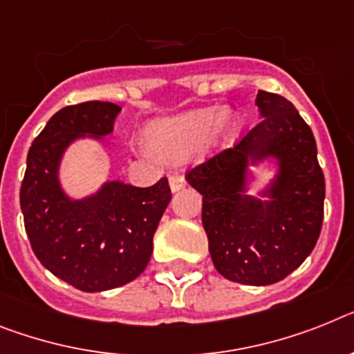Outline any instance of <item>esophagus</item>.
<instances>
[{"label":"esophagus","mask_w":354,"mask_h":354,"mask_svg":"<svg viewBox=\"0 0 354 354\" xmlns=\"http://www.w3.org/2000/svg\"><path fill=\"white\" fill-rule=\"evenodd\" d=\"M169 185H171V191L176 192V191H182L183 187L187 185L185 178H183V174H180V172H174V174H171L169 176Z\"/></svg>","instance_id":"obj_1"}]
</instances>
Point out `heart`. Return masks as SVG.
I'll use <instances>...</instances> for the list:
<instances>
[{
	"mask_svg": "<svg viewBox=\"0 0 354 354\" xmlns=\"http://www.w3.org/2000/svg\"><path fill=\"white\" fill-rule=\"evenodd\" d=\"M236 129V118L228 111L216 113L200 109L165 120L154 122L145 131V144L151 153L169 162H180L191 156L209 131L210 140H227Z\"/></svg>",
	"mask_w": 354,
	"mask_h": 354,
	"instance_id": "obj_1",
	"label": "heart"
}]
</instances>
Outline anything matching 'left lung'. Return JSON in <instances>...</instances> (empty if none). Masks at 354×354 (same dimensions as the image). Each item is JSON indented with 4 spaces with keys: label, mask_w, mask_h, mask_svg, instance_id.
<instances>
[{
    "label": "left lung",
    "mask_w": 354,
    "mask_h": 354,
    "mask_svg": "<svg viewBox=\"0 0 354 354\" xmlns=\"http://www.w3.org/2000/svg\"><path fill=\"white\" fill-rule=\"evenodd\" d=\"M261 120L234 147L216 151L187 169V182L203 196L201 221L214 266L228 281L266 286L299 268L317 245L326 182L310 126L283 95L261 90ZM281 158L274 200L259 204L241 194L248 156Z\"/></svg>",
    "instance_id": "1"
}]
</instances>
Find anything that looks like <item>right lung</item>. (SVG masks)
<instances>
[{
    "instance_id": "1",
    "label": "right lung",
    "mask_w": 354,
    "mask_h": 354,
    "mask_svg": "<svg viewBox=\"0 0 354 354\" xmlns=\"http://www.w3.org/2000/svg\"><path fill=\"white\" fill-rule=\"evenodd\" d=\"M122 111L111 102L73 104L57 111L30 145L19 203L35 257L81 292H104L135 281L153 254V236L172 198L167 178L151 187L104 185L84 201L59 189L62 151L79 133L109 135Z\"/></svg>"
}]
</instances>
